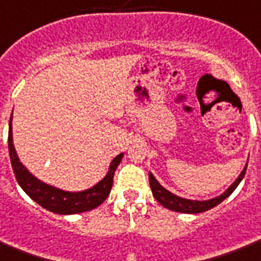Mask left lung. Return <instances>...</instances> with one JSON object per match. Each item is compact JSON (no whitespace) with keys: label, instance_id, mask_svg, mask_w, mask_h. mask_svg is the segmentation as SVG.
Listing matches in <instances>:
<instances>
[{"label":"left lung","instance_id":"left-lung-1","mask_svg":"<svg viewBox=\"0 0 261 261\" xmlns=\"http://www.w3.org/2000/svg\"><path fill=\"white\" fill-rule=\"evenodd\" d=\"M246 167H248V163L244 167V170L241 171V174L238 175V178L232 182L226 192H223L220 196L215 197V198H211V200H205V201H198V200H188V198H184V197H179L174 193L168 192L166 188H163L162 185L159 184L154 176H153L152 172H149V184H150V189H152L153 197L156 198L157 201L160 202L164 208L171 211H175V212H182V214H201V212H205V211L214 208L218 204L226 200L230 194H231L234 190L237 189V186L240 185L244 176H245Z\"/></svg>","mask_w":261,"mask_h":261}]
</instances>
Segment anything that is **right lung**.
Wrapping results in <instances>:
<instances>
[{"mask_svg":"<svg viewBox=\"0 0 261 261\" xmlns=\"http://www.w3.org/2000/svg\"><path fill=\"white\" fill-rule=\"evenodd\" d=\"M8 148H9L12 168H13L16 180L20 185V188L23 189L29 194L30 198H33L37 204L43 206L45 210L59 215L81 214V212L91 211L101 205L111 193L113 174L123 159V153L117 154L109 164L107 175L93 188L82 190V192H65V190H61V189L55 188V186H50V185L39 180L37 176H34L25 168L23 163L20 162L19 156L16 153L15 145H13V138H12V116L9 120Z\"/></svg>","mask_w":261,"mask_h":261,"instance_id":"right-lung-1","label":"right lung"}]
</instances>
